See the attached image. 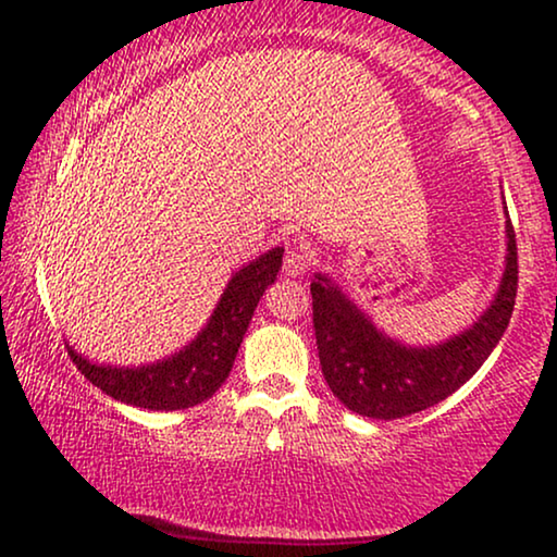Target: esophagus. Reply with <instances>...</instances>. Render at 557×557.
<instances>
[{
  "mask_svg": "<svg viewBox=\"0 0 557 557\" xmlns=\"http://www.w3.org/2000/svg\"><path fill=\"white\" fill-rule=\"evenodd\" d=\"M309 261L311 258L307 250H304L301 246H292L286 250V258H284V276L301 278L309 269Z\"/></svg>",
  "mask_w": 557,
  "mask_h": 557,
  "instance_id": "obj_1",
  "label": "esophagus"
}]
</instances>
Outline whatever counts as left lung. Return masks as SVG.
Wrapping results in <instances>:
<instances>
[{
	"label": "left lung",
	"instance_id": "1",
	"mask_svg": "<svg viewBox=\"0 0 557 557\" xmlns=\"http://www.w3.org/2000/svg\"><path fill=\"white\" fill-rule=\"evenodd\" d=\"M505 233V271L490 307L467 330L436 345H406L391 337L330 273H314L311 299L319 362L342 406L377 421H393L436 406L482 368L515 309L517 243L509 215Z\"/></svg>",
	"mask_w": 557,
	"mask_h": 557
}]
</instances>
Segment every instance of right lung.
Segmentation results:
<instances>
[{
    "instance_id": "obj_1",
    "label": "right lung",
    "mask_w": 557,
    "mask_h": 557,
    "mask_svg": "<svg viewBox=\"0 0 557 557\" xmlns=\"http://www.w3.org/2000/svg\"><path fill=\"white\" fill-rule=\"evenodd\" d=\"M281 258L284 248H271L269 253L235 271L220 294L208 324L195 334V339L162 360L132 364V368L106 364L88 360L71 345L67 355L90 383L126 406L147 410L193 408L212 398L231 375L258 301L281 271Z\"/></svg>"
}]
</instances>
